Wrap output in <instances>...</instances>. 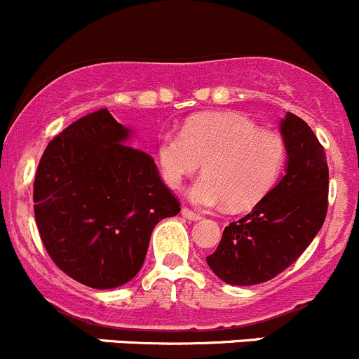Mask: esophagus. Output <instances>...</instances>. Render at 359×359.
Instances as JSON below:
<instances>
[{
    "instance_id": "obj_1",
    "label": "esophagus",
    "mask_w": 359,
    "mask_h": 359,
    "mask_svg": "<svg viewBox=\"0 0 359 359\" xmlns=\"http://www.w3.org/2000/svg\"><path fill=\"white\" fill-rule=\"evenodd\" d=\"M182 217H186L187 220H200L201 219V215L200 213H194L193 210H189V208H182Z\"/></svg>"
}]
</instances>
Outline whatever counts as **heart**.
Wrapping results in <instances>:
<instances>
[{"instance_id": "obj_1", "label": "heart", "mask_w": 359, "mask_h": 359, "mask_svg": "<svg viewBox=\"0 0 359 359\" xmlns=\"http://www.w3.org/2000/svg\"><path fill=\"white\" fill-rule=\"evenodd\" d=\"M158 158L172 189H180L205 163L206 175L189 193L194 205L247 210L262 201L278 182L287 146L278 133L260 130L247 116L205 112L191 118L180 133H163Z\"/></svg>"}]
</instances>
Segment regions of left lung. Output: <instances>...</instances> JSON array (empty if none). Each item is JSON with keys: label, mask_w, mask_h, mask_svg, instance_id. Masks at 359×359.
I'll return each instance as SVG.
<instances>
[{"label": "left lung", "mask_w": 359, "mask_h": 359, "mask_svg": "<svg viewBox=\"0 0 359 359\" xmlns=\"http://www.w3.org/2000/svg\"><path fill=\"white\" fill-rule=\"evenodd\" d=\"M287 173L243 219L224 229L206 257L222 281L250 287L290 267L321 229L328 210V163L313 130L299 116L281 119Z\"/></svg>", "instance_id": "obj_1"}]
</instances>
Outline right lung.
Returning a JSON list of instances; mask_svg holds the SVG:
<instances>
[{
	"mask_svg": "<svg viewBox=\"0 0 359 359\" xmlns=\"http://www.w3.org/2000/svg\"><path fill=\"white\" fill-rule=\"evenodd\" d=\"M130 130L107 109L53 137L34 177V219L55 266L90 288L121 287L142 267L159 220L180 203Z\"/></svg>",
	"mask_w": 359,
	"mask_h": 359,
	"instance_id": "add662e5",
	"label": "right lung"
}]
</instances>
